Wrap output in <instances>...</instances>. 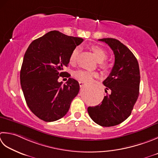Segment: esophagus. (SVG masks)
Here are the masks:
<instances>
[{
    "mask_svg": "<svg viewBox=\"0 0 158 158\" xmlns=\"http://www.w3.org/2000/svg\"><path fill=\"white\" fill-rule=\"evenodd\" d=\"M79 86H80V87H83V85H85V82H84V81H80L79 82Z\"/></svg>",
    "mask_w": 158,
    "mask_h": 158,
    "instance_id": "obj_1",
    "label": "esophagus"
}]
</instances>
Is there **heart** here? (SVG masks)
I'll list each match as a JSON object with an SVG mask.
<instances>
[{
	"label": "heart",
	"mask_w": 158,
	"mask_h": 158,
	"mask_svg": "<svg viewBox=\"0 0 158 158\" xmlns=\"http://www.w3.org/2000/svg\"><path fill=\"white\" fill-rule=\"evenodd\" d=\"M92 51H93L97 57V60L100 62L101 67L103 69H106L107 67V64L103 61L106 60L107 57V52L104 50L103 48L98 46H92ZM79 49L78 48H75L73 49V51L71 52L69 57L70 63L73 64L77 61V57L79 55ZM74 76L76 79H77L81 81L84 82H89L93 79L94 77L98 76V73L97 72H92V71H88L85 70H79L75 71L74 73Z\"/></svg>",
	"instance_id": "1"
}]
</instances>
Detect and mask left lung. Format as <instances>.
Listing matches in <instances>:
<instances>
[{
	"mask_svg": "<svg viewBox=\"0 0 158 158\" xmlns=\"http://www.w3.org/2000/svg\"><path fill=\"white\" fill-rule=\"evenodd\" d=\"M114 52L115 61L110 75L103 82L106 86L102 103L88 107L89 116L94 122L102 127L115 126L131 115L139 96L140 69L137 59L132 52L114 38H103ZM110 92L107 93V90Z\"/></svg>",
	"mask_w": 158,
	"mask_h": 158,
	"instance_id": "1",
	"label": "left lung"
}]
</instances>
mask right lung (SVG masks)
<instances>
[{
	"label": "right lung",
	"mask_w": 158,
	"mask_h": 158,
	"mask_svg": "<svg viewBox=\"0 0 158 158\" xmlns=\"http://www.w3.org/2000/svg\"><path fill=\"white\" fill-rule=\"evenodd\" d=\"M83 41L51 31L28 47L21 67L20 84L28 107L40 119L53 122L61 118L78 94L79 84L76 80L69 78L64 85L57 80L66 73L62 70L69 65L73 49Z\"/></svg>",
	"instance_id": "obj_1"
}]
</instances>
